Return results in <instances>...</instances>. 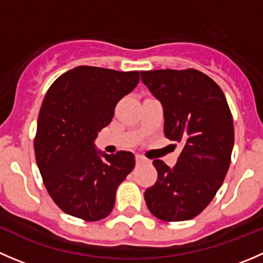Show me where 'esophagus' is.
<instances>
[{"label": "esophagus", "instance_id": "esophagus-1", "mask_svg": "<svg viewBox=\"0 0 263 263\" xmlns=\"http://www.w3.org/2000/svg\"><path fill=\"white\" fill-rule=\"evenodd\" d=\"M136 163H137V164L147 163V159H145L144 156H141V155H136Z\"/></svg>", "mask_w": 263, "mask_h": 263}]
</instances>
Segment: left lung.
I'll use <instances>...</instances> for the list:
<instances>
[{
    "label": "left lung",
    "mask_w": 263,
    "mask_h": 263,
    "mask_svg": "<svg viewBox=\"0 0 263 263\" xmlns=\"http://www.w3.org/2000/svg\"><path fill=\"white\" fill-rule=\"evenodd\" d=\"M141 80L161 103L164 135L181 142L173 168L155 159L158 179L145 191L150 213L164 221L197 216L216 195L230 165L234 126L225 95L197 70L142 71Z\"/></svg>",
    "instance_id": "obj_1"
}]
</instances>
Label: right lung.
Masks as SVG:
<instances>
[{
  "mask_svg": "<svg viewBox=\"0 0 263 263\" xmlns=\"http://www.w3.org/2000/svg\"><path fill=\"white\" fill-rule=\"evenodd\" d=\"M139 80V71L79 66L47 91L34 150L44 185L63 213L86 221L112 213L116 191L134 169L135 155L129 151L108 155L94 141L112 121L117 103Z\"/></svg>",
  "mask_w": 263,
  "mask_h": 263,
  "instance_id": "add662e5",
  "label": "right lung"
}]
</instances>
